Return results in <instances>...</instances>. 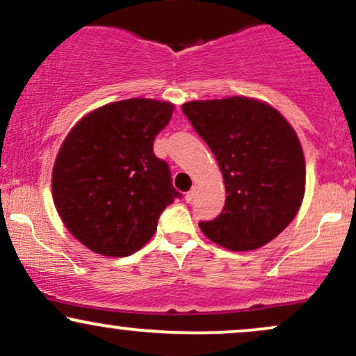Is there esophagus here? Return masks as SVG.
<instances>
[{"instance_id":"34e87169","label":"esophagus","mask_w":356,"mask_h":356,"mask_svg":"<svg viewBox=\"0 0 356 356\" xmlns=\"http://www.w3.org/2000/svg\"><path fill=\"white\" fill-rule=\"evenodd\" d=\"M194 195H195V187H192L189 192H186V201L191 202L192 199H194Z\"/></svg>"}]
</instances>
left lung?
Segmentation results:
<instances>
[{"instance_id": "obj_1", "label": "left lung", "mask_w": 356, "mask_h": 356, "mask_svg": "<svg viewBox=\"0 0 356 356\" xmlns=\"http://www.w3.org/2000/svg\"><path fill=\"white\" fill-rule=\"evenodd\" d=\"M222 172L226 204L199 227L231 251H251L295 219L305 195V155L293 127L271 105L248 97L182 105Z\"/></svg>"}]
</instances>
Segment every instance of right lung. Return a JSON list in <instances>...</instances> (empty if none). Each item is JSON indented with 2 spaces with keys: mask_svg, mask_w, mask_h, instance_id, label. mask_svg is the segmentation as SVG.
Returning <instances> with one entry per match:
<instances>
[{
  "mask_svg": "<svg viewBox=\"0 0 356 356\" xmlns=\"http://www.w3.org/2000/svg\"><path fill=\"white\" fill-rule=\"evenodd\" d=\"M172 112L169 102H113L81 118L61 144L53 201L67 229L93 252L134 254L154 236L162 211L182 197L154 154Z\"/></svg>",
  "mask_w": 356,
  "mask_h": 356,
  "instance_id": "obj_1",
  "label": "right lung"
}]
</instances>
